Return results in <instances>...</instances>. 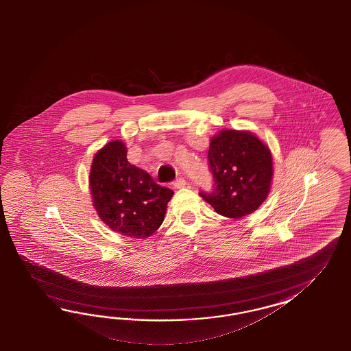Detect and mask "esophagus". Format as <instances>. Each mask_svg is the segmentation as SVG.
Wrapping results in <instances>:
<instances>
[{
  "label": "esophagus",
  "instance_id": "esophagus-1",
  "mask_svg": "<svg viewBox=\"0 0 351 351\" xmlns=\"http://www.w3.org/2000/svg\"><path fill=\"white\" fill-rule=\"evenodd\" d=\"M185 185H186V180H185L184 178H179V179H176V180L173 181V186L178 188V189L184 188Z\"/></svg>",
  "mask_w": 351,
  "mask_h": 351
}]
</instances>
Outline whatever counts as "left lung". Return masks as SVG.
Listing matches in <instances>:
<instances>
[{"mask_svg": "<svg viewBox=\"0 0 351 351\" xmlns=\"http://www.w3.org/2000/svg\"><path fill=\"white\" fill-rule=\"evenodd\" d=\"M271 153L255 135L225 130L211 140L208 169L213 189L199 195L215 211L238 219L256 211L270 191Z\"/></svg>", "mask_w": 351, "mask_h": 351, "instance_id": "8db88e82", "label": "left lung"}]
</instances>
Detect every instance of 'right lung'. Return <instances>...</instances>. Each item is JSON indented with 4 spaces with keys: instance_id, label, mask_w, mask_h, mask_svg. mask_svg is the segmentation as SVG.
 I'll list each match as a JSON object with an SVG mask.
<instances>
[{
    "instance_id": "1",
    "label": "right lung",
    "mask_w": 351,
    "mask_h": 351,
    "mask_svg": "<svg viewBox=\"0 0 351 351\" xmlns=\"http://www.w3.org/2000/svg\"><path fill=\"white\" fill-rule=\"evenodd\" d=\"M90 188L100 219L114 232L136 239L148 238L163 223L173 191L145 171L128 163L122 141H110L96 153Z\"/></svg>"
}]
</instances>
